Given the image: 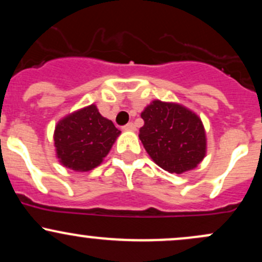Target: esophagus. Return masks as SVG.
<instances>
[{
    "label": "esophagus",
    "instance_id": "1",
    "mask_svg": "<svg viewBox=\"0 0 262 262\" xmlns=\"http://www.w3.org/2000/svg\"><path fill=\"white\" fill-rule=\"evenodd\" d=\"M123 129H124V130H128V132H133V130H135V125H134V123H128V124H125L124 127H123Z\"/></svg>",
    "mask_w": 262,
    "mask_h": 262
}]
</instances>
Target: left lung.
<instances>
[{
    "label": "left lung",
    "instance_id": "1",
    "mask_svg": "<svg viewBox=\"0 0 262 262\" xmlns=\"http://www.w3.org/2000/svg\"><path fill=\"white\" fill-rule=\"evenodd\" d=\"M139 139L152 161L170 173L196 169L207 152L203 123L193 111L175 102L154 100L141 112Z\"/></svg>",
    "mask_w": 262,
    "mask_h": 262
}]
</instances>
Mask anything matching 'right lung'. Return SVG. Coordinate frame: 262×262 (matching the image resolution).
I'll return each instance as SVG.
<instances>
[{"mask_svg": "<svg viewBox=\"0 0 262 262\" xmlns=\"http://www.w3.org/2000/svg\"><path fill=\"white\" fill-rule=\"evenodd\" d=\"M121 134L96 104L81 108L60 119L54 130L56 158L66 169L86 172L101 165Z\"/></svg>", "mask_w": 262, "mask_h": 262, "instance_id": "1", "label": "right lung"}]
</instances>
